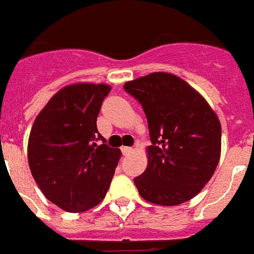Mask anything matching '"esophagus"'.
Segmentation results:
<instances>
[{"instance_id":"1","label":"esophagus","mask_w":254,"mask_h":254,"mask_svg":"<svg viewBox=\"0 0 254 254\" xmlns=\"http://www.w3.org/2000/svg\"><path fill=\"white\" fill-rule=\"evenodd\" d=\"M121 152H123L124 156H127V154H130V153L133 152V149L127 148V146H124V148H121Z\"/></svg>"}]
</instances>
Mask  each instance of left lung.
Instances as JSON below:
<instances>
[{
	"mask_svg": "<svg viewBox=\"0 0 254 254\" xmlns=\"http://www.w3.org/2000/svg\"><path fill=\"white\" fill-rule=\"evenodd\" d=\"M148 120V166L134 184L152 204L174 206L197 196L221 156V124L206 100L183 78L156 71L127 81Z\"/></svg>",
	"mask_w": 254,
	"mask_h": 254,
	"instance_id": "1",
	"label": "left lung"
}]
</instances>
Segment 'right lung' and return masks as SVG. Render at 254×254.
I'll return each instance as SVG.
<instances>
[{
  "mask_svg": "<svg viewBox=\"0 0 254 254\" xmlns=\"http://www.w3.org/2000/svg\"><path fill=\"white\" fill-rule=\"evenodd\" d=\"M106 84L77 82L60 89L34 120L28 141L32 176L44 196L63 210L86 212L104 200L121 150L106 144L97 117Z\"/></svg>",
  "mask_w": 254,
  "mask_h": 254,
  "instance_id": "add662e5",
  "label": "right lung"
}]
</instances>
